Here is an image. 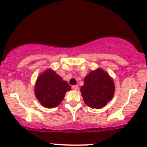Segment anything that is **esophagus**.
Returning a JSON list of instances; mask_svg holds the SVG:
<instances>
[{"label": "esophagus", "instance_id": "1", "mask_svg": "<svg viewBox=\"0 0 147 147\" xmlns=\"http://www.w3.org/2000/svg\"><path fill=\"white\" fill-rule=\"evenodd\" d=\"M72 89L73 90H75V91H78V90L79 89V87H78V86H72Z\"/></svg>", "mask_w": 147, "mask_h": 147}]
</instances>
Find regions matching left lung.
<instances>
[{
	"mask_svg": "<svg viewBox=\"0 0 147 147\" xmlns=\"http://www.w3.org/2000/svg\"><path fill=\"white\" fill-rule=\"evenodd\" d=\"M115 92L114 83L102 69L90 72L84 78L80 92L84 102L92 108L100 109L112 100Z\"/></svg>",
	"mask_w": 147,
	"mask_h": 147,
	"instance_id": "left-lung-1",
	"label": "left lung"
}]
</instances>
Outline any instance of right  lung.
I'll use <instances>...</instances> for the list:
<instances>
[{"instance_id": "add662e5", "label": "right lung", "mask_w": 147, "mask_h": 147, "mask_svg": "<svg viewBox=\"0 0 147 147\" xmlns=\"http://www.w3.org/2000/svg\"><path fill=\"white\" fill-rule=\"evenodd\" d=\"M71 86L55 72L49 69L41 74L35 86V95L45 108H55L64 100Z\"/></svg>"}]
</instances>
